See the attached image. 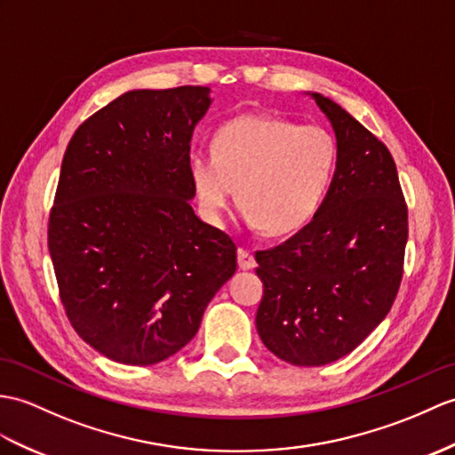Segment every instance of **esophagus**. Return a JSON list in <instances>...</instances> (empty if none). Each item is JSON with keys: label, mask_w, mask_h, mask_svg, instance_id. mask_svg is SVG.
<instances>
[{"label": "esophagus", "mask_w": 455, "mask_h": 455, "mask_svg": "<svg viewBox=\"0 0 455 455\" xmlns=\"http://www.w3.org/2000/svg\"><path fill=\"white\" fill-rule=\"evenodd\" d=\"M238 267L244 271L256 267V258H253V253L250 250H246V248L238 250Z\"/></svg>", "instance_id": "obj_1"}]
</instances>
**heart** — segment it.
<instances>
[{"mask_svg":"<svg viewBox=\"0 0 455 455\" xmlns=\"http://www.w3.org/2000/svg\"><path fill=\"white\" fill-rule=\"evenodd\" d=\"M211 153L197 151L188 161L204 217L223 223L238 188L246 217L271 236L308 223L337 164V143L322 125H299L261 114H244L220 125Z\"/></svg>","mask_w":455,"mask_h":455,"instance_id":"1","label":"heart"}]
</instances>
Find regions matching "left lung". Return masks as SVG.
Returning <instances> with one entry per match:
<instances>
[{"instance_id": "8db88e82", "label": "left lung", "mask_w": 455, "mask_h": 455, "mask_svg": "<svg viewBox=\"0 0 455 455\" xmlns=\"http://www.w3.org/2000/svg\"><path fill=\"white\" fill-rule=\"evenodd\" d=\"M331 122L337 164L322 205L283 244L256 251L263 345L294 366L348 355L397 297L407 244V205L387 147L339 104L312 92Z\"/></svg>"}]
</instances>
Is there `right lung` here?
Segmentation results:
<instances>
[{
    "mask_svg": "<svg viewBox=\"0 0 455 455\" xmlns=\"http://www.w3.org/2000/svg\"><path fill=\"white\" fill-rule=\"evenodd\" d=\"M209 91L124 92L79 125L63 155L50 258L73 330L110 361L149 366L176 355L236 271L235 242L189 205V141Z\"/></svg>",
    "mask_w": 455,
    "mask_h": 455,
    "instance_id": "obj_1",
    "label": "right lung"
}]
</instances>
